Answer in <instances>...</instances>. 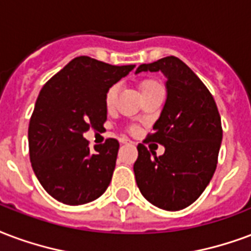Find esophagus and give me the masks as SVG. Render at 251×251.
<instances>
[{"mask_svg": "<svg viewBox=\"0 0 251 251\" xmlns=\"http://www.w3.org/2000/svg\"><path fill=\"white\" fill-rule=\"evenodd\" d=\"M121 144H131V141H129L127 138H121Z\"/></svg>", "mask_w": 251, "mask_h": 251, "instance_id": "34e87169", "label": "esophagus"}]
</instances>
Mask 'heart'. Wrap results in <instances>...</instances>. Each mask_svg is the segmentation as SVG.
Here are the masks:
<instances>
[{
  "mask_svg": "<svg viewBox=\"0 0 251 251\" xmlns=\"http://www.w3.org/2000/svg\"><path fill=\"white\" fill-rule=\"evenodd\" d=\"M158 88H161V85H159L158 82H155V81H151V79H148V81H144V82L141 83V92H142V94ZM117 96H118V86L114 85V86H111V88L107 90L106 97H105V103H106V106L109 107V109L116 105Z\"/></svg>",
  "mask_w": 251,
  "mask_h": 251,
  "instance_id": "heart-1",
  "label": "heart"
}]
</instances>
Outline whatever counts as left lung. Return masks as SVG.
I'll return each mask as SVG.
<instances>
[{
	"instance_id": "1",
	"label": "left lung",
	"mask_w": 251,
	"mask_h": 251,
	"mask_svg": "<svg viewBox=\"0 0 251 251\" xmlns=\"http://www.w3.org/2000/svg\"><path fill=\"white\" fill-rule=\"evenodd\" d=\"M166 77V101L148 141L165 146L157 157L140 144L134 176L141 194L168 211L182 210L198 200L217 168L222 142L215 101L192 69L177 57H165L135 70Z\"/></svg>"
}]
</instances>
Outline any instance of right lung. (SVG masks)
Segmentation results:
<instances>
[{
  "mask_svg": "<svg viewBox=\"0 0 251 251\" xmlns=\"http://www.w3.org/2000/svg\"><path fill=\"white\" fill-rule=\"evenodd\" d=\"M133 69L81 55L41 89L27 131L29 153L36 177L57 201L83 205L106 192L120 144L109 138L92 151L83 133L103 126L107 90Z\"/></svg>",
  "mask_w": 251,
  "mask_h": 251,
  "instance_id": "add662e5",
  "label": "right lung"
}]
</instances>
